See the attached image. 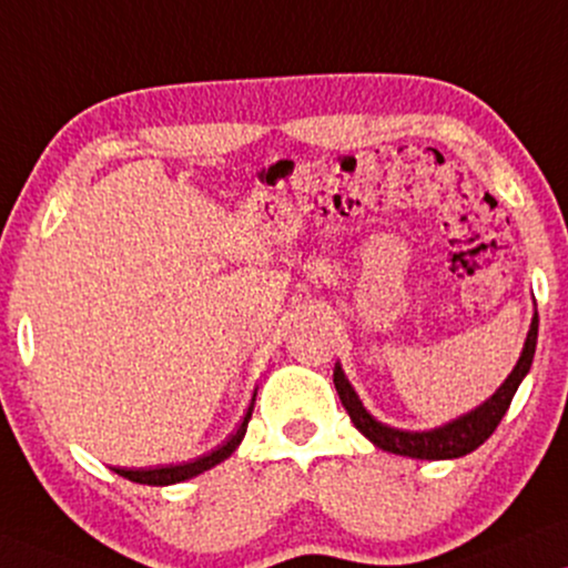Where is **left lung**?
Instances as JSON below:
<instances>
[{"label": "left lung", "instance_id": "1", "mask_svg": "<svg viewBox=\"0 0 568 568\" xmlns=\"http://www.w3.org/2000/svg\"><path fill=\"white\" fill-rule=\"evenodd\" d=\"M537 326H540V318H537V311H535L527 339H524L521 355L519 361H516L514 371L508 374V379L503 382L485 403L477 405V408L464 413V416L453 418V422H447L443 426H434V429H424V432L397 429V426L382 424L379 418L371 416L366 405L361 403L358 392H355L353 384L347 382L345 371H342L339 363L334 366V387H337L339 400L349 413V418H353L355 429H358L366 439H371L379 450L405 455V458H418V460L460 458V455H468L471 450H477L481 443H487L489 434L498 429L500 418L506 416L516 389H519L524 376H527L531 368V358H535V347H537Z\"/></svg>", "mask_w": 568, "mask_h": 568}]
</instances>
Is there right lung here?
Returning <instances> with one entry per match:
<instances>
[{"mask_svg": "<svg viewBox=\"0 0 568 568\" xmlns=\"http://www.w3.org/2000/svg\"><path fill=\"white\" fill-rule=\"evenodd\" d=\"M257 395V392H255ZM255 395H252V403L247 413H244L240 429H236L226 443L215 447V450H210L205 455H200V458L194 460H186V464H168V466H150V468H113L115 474H121L129 481H136V485H152V487H168V485H179V481H186L192 477H197V474L207 471V468L219 466L221 460H226L231 453L240 447V443L244 439V432H247V424H250V416H252V408H255Z\"/></svg>", "mask_w": 568, "mask_h": 568, "instance_id": "obj_1", "label": "right lung"}]
</instances>
